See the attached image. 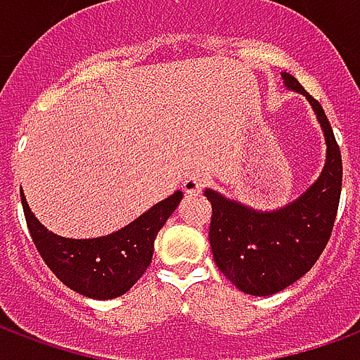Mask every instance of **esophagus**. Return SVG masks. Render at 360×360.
Masks as SVG:
<instances>
[{
	"label": "esophagus",
	"instance_id": "esophagus-1",
	"mask_svg": "<svg viewBox=\"0 0 360 360\" xmlns=\"http://www.w3.org/2000/svg\"><path fill=\"white\" fill-rule=\"evenodd\" d=\"M206 183L208 179L204 177V175H198V173H193V175H188L185 183H183V191L188 193V195H196V193H200L204 187H206Z\"/></svg>",
	"mask_w": 360,
	"mask_h": 360
}]
</instances>
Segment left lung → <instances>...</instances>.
Instances as JSON below:
<instances>
[{
    "label": "left lung",
    "mask_w": 360,
    "mask_h": 360,
    "mask_svg": "<svg viewBox=\"0 0 360 360\" xmlns=\"http://www.w3.org/2000/svg\"><path fill=\"white\" fill-rule=\"evenodd\" d=\"M289 92L307 98L324 133L326 162L318 179L274 210H258L206 188L212 204L210 247L216 266L239 291L268 297L302 278L332 235L341 195V154L322 105L293 75L281 73Z\"/></svg>",
    "instance_id": "8db88e82"
}]
</instances>
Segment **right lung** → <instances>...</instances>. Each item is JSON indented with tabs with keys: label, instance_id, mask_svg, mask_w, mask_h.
I'll use <instances>...</instances> for the list:
<instances>
[{
	"label": "right lung",
	"instance_id": "right-lung-1",
	"mask_svg": "<svg viewBox=\"0 0 360 360\" xmlns=\"http://www.w3.org/2000/svg\"><path fill=\"white\" fill-rule=\"evenodd\" d=\"M181 198L183 193L175 191L113 233L73 239L53 233L40 224L25 193H20L28 231L44 262L69 289L96 301L121 297L141 279L152 262L158 231L179 206Z\"/></svg>",
	"mask_w": 360,
	"mask_h": 360
}]
</instances>
